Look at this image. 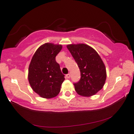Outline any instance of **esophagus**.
Segmentation results:
<instances>
[{"mask_svg": "<svg viewBox=\"0 0 134 134\" xmlns=\"http://www.w3.org/2000/svg\"><path fill=\"white\" fill-rule=\"evenodd\" d=\"M66 76L67 78L69 79L70 77V74L69 73V74H67V75H66V76Z\"/></svg>", "mask_w": 134, "mask_h": 134, "instance_id": "esophagus-1", "label": "esophagus"}]
</instances>
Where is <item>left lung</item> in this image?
<instances>
[{"instance_id": "obj_1", "label": "left lung", "mask_w": 134, "mask_h": 134, "mask_svg": "<svg viewBox=\"0 0 134 134\" xmlns=\"http://www.w3.org/2000/svg\"><path fill=\"white\" fill-rule=\"evenodd\" d=\"M81 71V79L74 83L78 94L90 97L103 87L107 79L105 65L98 53L85 44H71L67 46Z\"/></svg>"}]
</instances>
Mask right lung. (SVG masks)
<instances>
[{
    "label": "right lung",
    "instance_id": "add662e5",
    "mask_svg": "<svg viewBox=\"0 0 134 134\" xmlns=\"http://www.w3.org/2000/svg\"><path fill=\"white\" fill-rule=\"evenodd\" d=\"M63 46L46 43L38 48L28 69V81L32 89L45 99L55 97L60 92L65 80L55 57Z\"/></svg>",
    "mask_w": 134,
    "mask_h": 134
}]
</instances>
